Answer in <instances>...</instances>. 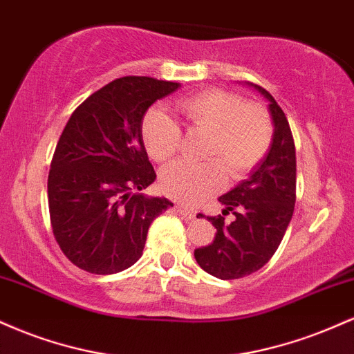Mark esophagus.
Returning a JSON list of instances; mask_svg holds the SVG:
<instances>
[{
	"label": "esophagus",
	"mask_w": 354,
	"mask_h": 354,
	"mask_svg": "<svg viewBox=\"0 0 354 354\" xmlns=\"http://www.w3.org/2000/svg\"><path fill=\"white\" fill-rule=\"evenodd\" d=\"M176 211L181 214L183 218H186V219H193L194 218V211L186 208V206L181 205V203H176Z\"/></svg>",
	"instance_id": "obj_1"
}]
</instances>
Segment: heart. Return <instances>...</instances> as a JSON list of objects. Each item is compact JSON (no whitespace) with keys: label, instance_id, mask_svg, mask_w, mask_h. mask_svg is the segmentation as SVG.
I'll return each mask as SVG.
<instances>
[{"label":"heart","instance_id":"b5f03b06","mask_svg":"<svg viewBox=\"0 0 354 354\" xmlns=\"http://www.w3.org/2000/svg\"><path fill=\"white\" fill-rule=\"evenodd\" d=\"M178 109L193 131L208 133L205 165L174 163L161 174L165 194L193 203L223 188L226 171L246 176L265 158L273 141V121L261 104L246 103L225 89H205L178 101ZM141 136L146 151L158 163H168L181 146L183 131L165 109L145 116Z\"/></svg>","mask_w":354,"mask_h":354}]
</instances>
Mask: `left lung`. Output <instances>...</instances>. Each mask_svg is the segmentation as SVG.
I'll return each instance as SVG.
<instances>
[{
    "label": "left lung",
    "mask_w": 354,
    "mask_h": 354,
    "mask_svg": "<svg viewBox=\"0 0 354 354\" xmlns=\"http://www.w3.org/2000/svg\"><path fill=\"white\" fill-rule=\"evenodd\" d=\"M251 86L270 101L273 141L250 178L218 198L225 205L223 214L231 211L233 221L228 225L221 214L209 216L216 236L211 245L194 250L198 265L219 279L243 278L265 266L278 250L295 211L296 151L290 124L265 88Z\"/></svg>",
    "instance_id": "obj_1"
}]
</instances>
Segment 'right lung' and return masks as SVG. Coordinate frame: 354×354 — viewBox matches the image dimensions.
<instances>
[{"instance_id": "obj_1", "label": "right lung", "mask_w": 354, "mask_h": 354, "mask_svg": "<svg viewBox=\"0 0 354 354\" xmlns=\"http://www.w3.org/2000/svg\"><path fill=\"white\" fill-rule=\"evenodd\" d=\"M180 83L123 76L93 93L64 126L48 174L51 228L64 256L95 274L120 273L143 254L149 225L173 203L148 198L156 180L141 126Z\"/></svg>"}]
</instances>
